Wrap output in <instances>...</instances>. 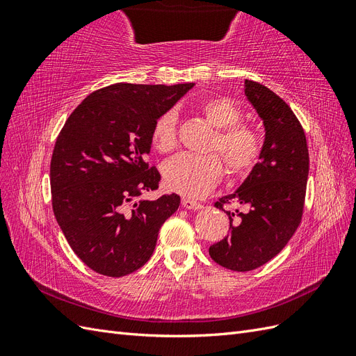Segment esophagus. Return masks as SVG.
<instances>
[{"instance_id": "34e87169", "label": "esophagus", "mask_w": 356, "mask_h": 356, "mask_svg": "<svg viewBox=\"0 0 356 356\" xmlns=\"http://www.w3.org/2000/svg\"><path fill=\"white\" fill-rule=\"evenodd\" d=\"M182 207H184L186 209H193V211H196V209H200L202 208V203H199L197 200H193V199H190V197H182Z\"/></svg>"}]
</instances>
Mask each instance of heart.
Returning a JSON list of instances; mask_svg holds the SVG:
<instances>
[{"label": "heart", "instance_id": "heart-1", "mask_svg": "<svg viewBox=\"0 0 356 356\" xmlns=\"http://www.w3.org/2000/svg\"><path fill=\"white\" fill-rule=\"evenodd\" d=\"M204 118L218 129L212 149H218L229 170L234 175L246 174L260 159L263 139L257 129L239 123L241 108L233 99L215 96L199 104ZM153 145L161 153H169L177 145V113L161 114L152 132ZM222 163L217 154L184 153L170 159L163 168L165 184L169 190L184 196L199 197L218 184L222 177Z\"/></svg>", "mask_w": 356, "mask_h": 356}]
</instances>
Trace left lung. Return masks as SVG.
Returning a JSON list of instances; mask_svg holds the SVG:
<instances>
[{"instance_id":"8db88e82","label":"left lung","mask_w":356,"mask_h":356,"mask_svg":"<svg viewBox=\"0 0 356 356\" xmlns=\"http://www.w3.org/2000/svg\"><path fill=\"white\" fill-rule=\"evenodd\" d=\"M245 95L264 124L263 149L242 186L215 202L229 215L230 233L209 248L215 263L234 272L254 270L284 250L301 221L309 177L306 135L289 105L251 80ZM232 202L248 211H225Z\"/></svg>"}]
</instances>
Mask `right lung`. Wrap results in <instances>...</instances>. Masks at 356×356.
Here are the masks:
<instances>
[{
    "instance_id": "1",
    "label": "right lung",
    "mask_w": 356,
    "mask_h": 356,
    "mask_svg": "<svg viewBox=\"0 0 356 356\" xmlns=\"http://www.w3.org/2000/svg\"><path fill=\"white\" fill-rule=\"evenodd\" d=\"M193 86L115 83L90 93L63 124L50 161L51 207L72 251L96 273L120 277L143 267L178 209L175 193L139 197L159 188V170L144 160L153 126Z\"/></svg>"
}]
</instances>
